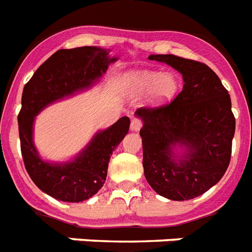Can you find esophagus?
Returning a JSON list of instances; mask_svg holds the SVG:
<instances>
[{
    "instance_id": "obj_1",
    "label": "esophagus",
    "mask_w": 252,
    "mask_h": 252,
    "mask_svg": "<svg viewBox=\"0 0 252 252\" xmlns=\"http://www.w3.org/2000/svg\"><path fill=\"white\" fill-rule=\"evenodd\" d=\"M143 126V122H141L140 118H136L134 117L131 120V130L132 131H139Z\"/></svg>"
}]
</instances>
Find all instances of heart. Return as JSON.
Masks as SVG:
<instances>
[{
	"instance_id": "1",
	"label": "heart",
	"mask_w": 252,
	"mask_h": 252,
	"mask_svg": "<svg viewBox=\"0 0 252 252\" xmlns=\"http://www.w3.org/2000/svg\"><path fill=\"white\" fill-rule=\"evenodd\" d=\"M125 85L134 95L148 91V100L153 105H162L171 101L180 87L178 77L174 73H158L153 70L131 72L126 77Z\"/></svg>"
}]
</instances>
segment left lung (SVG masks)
I'll return each mask as SVG.
<instances>
[{"label":"left lung","mask_w":252,"mask_h":252,"mask_svg":"<svg viewBox=\"0 0 252 252\" xmlns=\"http://www.w3.org/2000/svg\"><path fill=\"white\" fill-rule=\"evenodd\" d=\"M183 74L178 96L159 107H141L143 167L149 186L174 201L201 196L225 174L232 155L236 118L230 96L210 66L176 55H151ZM186 145L175 159L172 148Z\"/></svg>","instance_id":"1"}]
</instances>
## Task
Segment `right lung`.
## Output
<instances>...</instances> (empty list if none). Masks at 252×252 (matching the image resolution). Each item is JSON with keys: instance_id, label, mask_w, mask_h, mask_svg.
<instances>
[{"instance_id": "obj_1", "label": "right lung", "mask_w": 252, "mask_h": 252, "mask_svg": "<svg viewBox=\"0 0 252 252\" xmlns=\"http://www.w3.org/2000/svg\"><path fill=\"white\" fill-rule=\"evenodd\" d=\"M108 51L93 46L62 49L34 72L23 89L18 114L23 161L33 183L42 192L64 202H81L103 187L113 151L127 134L130 118H120L107 130L97 132L77 158L68 163H47L33 144L34 116L50 103L86 89L107 70Z\"/></svg>"}]
</instances>
